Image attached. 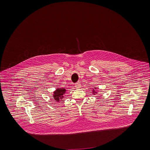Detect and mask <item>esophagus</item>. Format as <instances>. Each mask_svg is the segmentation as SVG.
<instances>
[{
  "label": "esophagus",
  "instance_id": "1",
  "mask_svg": "<svg viewBox=\"0 0 150 150\" xmlns=\"http://www.w3.org/2000/svg\"><path fill=\"white\" fill-rule=\"evenodd\" d=\"M81 84H80V83H76V84H75V87L76 88H81Z\"/></svg>",
  "mask_w": 150,
  "mask_h": 150
}]
</instances>
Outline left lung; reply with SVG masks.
Instances as JSON below:
<instances>
[{
  "instance_id": "1",
  "label": "left lung",
  "mask_w": 150,
  "mask_h": 150,
  "mask_svg": "<svg viewBox=\"0 0 150 150\" xmlns=\"http://www.w3.org/2000/svg\"><path fill=\"white\" fill-rule=\"evenodd\" d=\"M94 89H96V88L95 87ZM96 93H97V92H96V91H95V89H93V95H95Z\"/></svg>"
}]
</instances>
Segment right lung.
<instances>
[{"mask_svg":"<svg viewBox=\"0 0 150 150\" xmlns=\"http://www.w3.org/2000/svg\"><path fill=\"white\" fill-rule=\"evenodd\" d=\"M66 89L65 88H57V89L54 92L53 98L55 100L59 102L60 100H63L62 99L64 98V95L66 93Z\"/></svg>","mask_w":150,"mask_h":150,"instance_id":"add662e5","label":"right lung"}]
</instances>
